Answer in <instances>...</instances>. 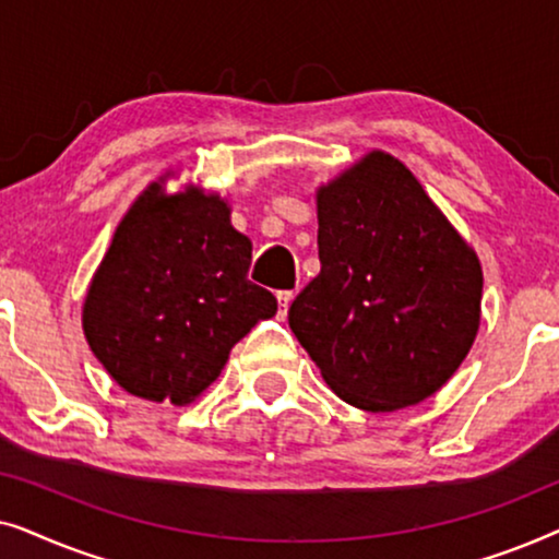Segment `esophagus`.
I'll list each match as a JSON object with an SVG mask.
<instances>
[{"label":"esophagus","instance_id":"34e87169","mask_svg":"<svg viewBox=\"0 0 559 559\" xmlns=\"http://www.w3.org/2000/svg\"><path fill=\"white\" fill-rule=\"evenodd\" d=\"M277 300H280V312H282V316H287V308H289V302L295 300V293H293V289H280Z\"/></svg>","mask_w":559,"mask_h":559}]
</instances>
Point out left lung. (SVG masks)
Listing matches in <instances>:
<instances>
[{
  "mask_svg": "<svg viewBox=\"0 0 559 559\" xmlns=\"http://www.w3.org/2000/svg\"><path fill=\"white\" fill-rule=\"evenodd\" d=\"M320 272L287 320L341 400L394 412L432 396L480 323V264L400 159L371 152L318 193Z\"/></svg>",
  "mask_w": 559,
  "mask_h": 559,
  "instance_id": "left-lung-1",
  "label": "left lung"
}]
</instances>
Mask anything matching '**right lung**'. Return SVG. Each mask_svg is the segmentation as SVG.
I'll return each instance as SVG.
<instances>
[{
    "mask_svg": "<svg viewBox=\"0 0 559 559\" xmlns=\"http://www.w3.org/2000/svg\"><path fill=\"white\" fill-rule=\"evenodd\" d=\"M251 241L216 195L165 198L155 182L121 221L94 282L83 331L121 389L188 404L277 300L249 280Z\"/></svg>",
    "mask_w": 559,
    "mask_h": 559,
    "instance_id": "right-lung-1",
    "label": "right lung"
}]
</instances>
